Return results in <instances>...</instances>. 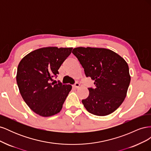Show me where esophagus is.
<instances>
[{"label": "esophagus", "mask_w": 151, "mask_h": 151, "mask_svg": "<svg viewBox=\"0 0 151 151\" xmlns=\"http://www.w3.org/2000/svg\"><path fill=\"white\" fill-rule=\"evenodd\" d=\"M79 86H80V84L78 83H76L74 85H73V87H74V88H78Z\"/></svg>", "instance_id": "34e87169"}]
</instances>
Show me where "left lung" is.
<instances>
[{
    "label": "left lung",
    "mask_w": 151,
    "mask_h": 151,
    "mask_svg": "<svg viewBox=\"0 0 151 151\" xmlns=\"http://www.w3.org/2000/svg\"><path fill=\"white\" fill-rule=\"evenodd\" d=\"M72 53L84 68L86 76L94 81V88H88L89 96L82 100L86 109L97 116L115 111L124 101L130 83L126 61L106 48L77 47Z\"/></svg>",
    "instance_id": "1"
}]
</instances>
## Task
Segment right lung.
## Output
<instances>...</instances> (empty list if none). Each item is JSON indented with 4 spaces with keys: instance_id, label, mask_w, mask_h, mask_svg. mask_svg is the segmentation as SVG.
I'll list each match as a JSON object with an SVG mask.
<instances>
[{
    "instance_id": "add662e5",
    "label": "right lung",
    "mask_w": 151,
    "mask_h": 151,
    "mask_svg": "<svg viewBox=\"0 0 151 151\" xmlns=\"http://www.w3.org/2000/svg\"><path fill=\"white\" fill-rule=\"evenodd\" d=\"M72 48L46 47L30 52L17 67L16 81L22 98L38 115L51 116L60 111L72 86L51 83Z\"/></svg>"
}]
</instances>
